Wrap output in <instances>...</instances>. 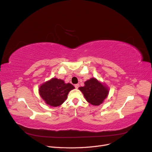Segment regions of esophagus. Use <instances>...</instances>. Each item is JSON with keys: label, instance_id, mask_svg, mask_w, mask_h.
<instances>
[{"label": "esophagus", "instance_id": "obj_1", "mask_svg": "<svg viewBox=\"0 0 152 152\" xmlns=\"http://www.w3.org/2000/svg\"><path fill=\"white\" fill-rule=\"evenodd\" d=\"M75 87L76 89H78V88H79V84H75Z\"/></svg>", "mask_w": 152, "mask_h": 152}]
</instances>
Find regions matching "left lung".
<instances>
[{"mask_svg":"<svg viewBox=\"0 0 152 152\" xmlns=\"http://www.w3.org/2000/svg\"><path fill=\"white\" fill-rule=\"evenodd\" d=\"M79 89L83 93L87 102L94 106L102 104L110 91L107 85L94 77L86 81L84 86L79 87Z\"/></svg>","mask_w":152,"mask_h":152,"instance_id":"1","label":"left lung"}]
</instances>
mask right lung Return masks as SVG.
Instances as JSON below:
<instances>
[{
    "mask_svg": "<svg viewBox=\"0 0 152 152\" xmlns=\"http://www.w3.org/2000/svg\"><path fill=\"white\" fill-rule=\"evenodd\" d=\"M74 88L70 83L66 84L63 80L53 78L40 86L39 93L45 103L56 107L65 102L69 92Z\"/></svg>",
    "mask_w": 152,
    "mask_h": 152,
    "instance_id": "1",
    "label": "right lung"
}]
</instances>
